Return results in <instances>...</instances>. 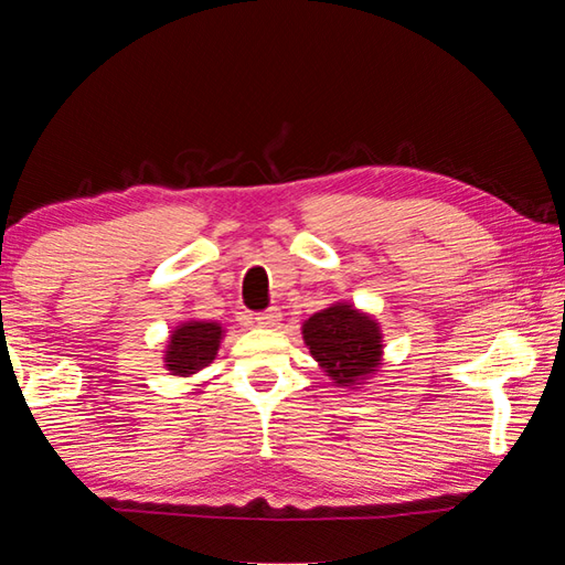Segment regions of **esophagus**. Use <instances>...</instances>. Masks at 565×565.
<instances>
[{"label": "esophagus", "mask_w": 565, "mask_h": 565, "mask_svg": "<svg viewBox=\"0 0 565 565\" xmlns=\"http://www.w3.org/2000/svg\"><path fill=\"white\" fill-rule=\"evenodd\" d=\"M279 321H281V311L279 309H266L262 313H256V323H259L262 329L279 327Z\"/></svg>", "instance_id": "1"}]
</instances>
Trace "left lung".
Returning a JSON list of instances; mask_svg holds the SVG:
<instances>
[{
    "label": "left lung",
    "instance_id": "1",
    "mask_svg": "<svg viewBox=\"0 0 565 565\" xmlns=\"http://www.w3.org/2000/svg\"><path fill=\"white\" fill-rule=\"evenodd\" d=\"M303 341L333 384L353 386L381 361L379 323L349 303H333L303 321Z\"/></svg>",
    "mask_w": 565,
    "mask_h": 565
}]
</instances>
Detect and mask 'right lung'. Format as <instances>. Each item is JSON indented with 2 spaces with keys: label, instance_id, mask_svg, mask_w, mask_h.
Returning a JSON list of instances; mask_svg holds the SVG:
<instances>
[{
  "label": "right lung",
  "instance_id": "add662e5",
  "mask_svg": "<svg viewBox=\"0 0 565 565\" xmlns=\"http://www.w3.org/2000/svg\"><path fill=\"white\" fill-rule=\"evenodd\" d=\"M222 327L216 321H186L171 331L167 369L174 376H191L216 359Z\"/></svg>",
  "mask_w": 565,
  "mask_h": 565
}]
</instances>
